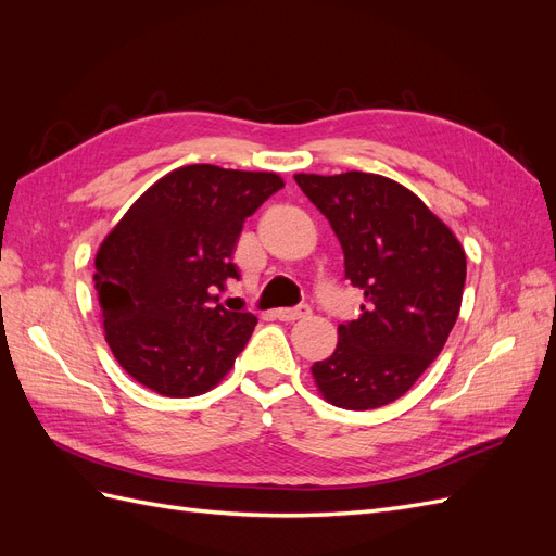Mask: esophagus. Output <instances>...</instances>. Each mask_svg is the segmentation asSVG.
Listing matches in <instances>:
<instances>
[{
    "label": "esophagus",
    "instance_id": "34e87169",
    "mask_svg": "<svg viewBox=\"0 0 556 556\" xmlns=\"http://www.w3.org/2000/svg\"><path fill=\"white\" fill-rule=\"evenodd\" d=\"M311 315V306L301 304L296 308H278L276 311V317L282 319V323H294V319H301V317H308Z\"/></svg>",
    "mask_w": 556,
    "mask_h": 556
}]
</instances>
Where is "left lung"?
<instances>
[{
  "mask_svg": "<svg viewBox=\"0 0 556 556\" xmlns=\"http://www.w3.org/2000/svg\"><path fill=\"white\" fill-rule=\"evenodd\" d=\"M364 292L362 315L339 325V345L311 366L331 406L371 410L406 394L441 355L457 323L466 252L425 201L378 174H296Z\"/></svg>",
  "mask_w": 556,
  "mask_h": 556,
  "instance_id": "1",
  "label": "left lung"
}]
</instances>
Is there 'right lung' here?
Segmentation results:
<instances>
[{"label":"right lung","mask_w":556,"mask_h":556,"mask_svg":"<svg viewBox=\"0 0 556 556\" xmlns=\"http://www.w3.org/2000/svg\"><path fill=\"white\" fill-rule=\"evenodd\" d=\"M282 185L274 172L180 166L150 185L99 245L104 336L134 380L188 399L231 371L257 317L227 311L215 292L239 278L231 260L245 217Z\"/></svg>","instance_id":"obj_1"}]
</instances>
